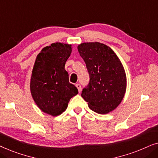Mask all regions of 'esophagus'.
I'll return each mask as SVG.
<instances>
[{"label": "esophagus", "instance_id": "34e87169", "mask_svg": "<svg viewBox=\"0 0 158 158\" xmlns=\"http://www.w3.org/2000/svg\"><path fill=\"white\" fill-rule=\"evenodd\" d=\"M75 86H76V87H77V90H78V91L81 92V84L77 83L76 85H75Z\"/></svg>", "mask_w": 158, "mask_h": 158}]
</instances>
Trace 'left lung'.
I'll return each instance as SVG.
<instances>
[{"label": "left lung", "instance_id": "1", "mask_svg": "<svg viewBox=\"0 0 158 158\" xmlns=\"http://www.w3.org/2000/svg\"><path fill=\"white\" fill-rule=\"evenodd\" d=\"M77 50L90 77L81 96L96 113L105 114L113 111L126 92L127 77L122 62L109 47L99 42L83 43Z\"/></svg>", "mask_w": 158, "mask_h": 158}]
</instances>
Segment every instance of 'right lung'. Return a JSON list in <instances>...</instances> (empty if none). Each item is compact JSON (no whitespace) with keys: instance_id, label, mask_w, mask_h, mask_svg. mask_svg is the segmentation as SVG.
Returning a JSON list of instances; mask_svg holds the SVG:
<instances>
[{"instance_id":"add662e5","label":"right lung","mask_w":158,"mask_h":158,"mask_svg":"<svg viewBox=\"0 0 158 158\" xmlns=\"http://www.w3.org/2000/svg\"><path fill=\"white\" fill-rule=\"evenodd\" d=\"M71 45L54 43L42 49L36 57L30 83V89L39 108L53 116L61 114L77 88L69 82L64 64L70 56Z\"/></svg>"}]
</instances>
